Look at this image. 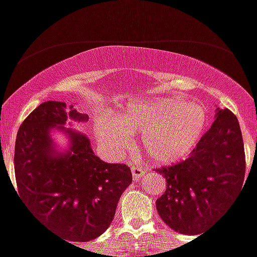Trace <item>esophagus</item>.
<instances>
[{
  "label": "esophagus",
  "mask_w": 257,
  "mask_h": 257,
  "mask_svg": "<svg viewBox=\"0 0 257 257\" xmlns=\"http://www.w3.org/2000/svg\"><path fill=\"white\" fill-rule=\"evenodd\" d=\"M131 171H132V176H133V180H135V181H138V180H140V178H141L145 173H146V171H145L142 167L132 166Z\"/></svg>",
  "instance_id": "1"
}]
</instances>
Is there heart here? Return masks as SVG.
<instances>
[{
  "label": "heart",
  "mask_w": 257,
  "mask_h": 257,
  "mask_svg": "<svg viewBox=\"0 0 257 257\" xmlns=\"http://www.w3.org/2000/svg\"><path fill=\"white\" fill-rule=\"evenodd\" d=\"M206 111L195 102L176 98L128 102L112 117L95 124L98 142L110 153L131 144L132 133L141 132V147L155 163H172L193 150L206 126Z\"/></svg>",
  "instance_id": "b5f03b06"
}]
</instances>
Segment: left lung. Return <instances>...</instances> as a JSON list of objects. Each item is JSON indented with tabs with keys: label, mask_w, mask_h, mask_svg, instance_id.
Instances as JSON below:
<instances>
[{
	"label": "left lung",
	"mask_w": 257,
	"mask_h": 257,
	"mask_svg": "<svg viewBox=\"0 0 257 257\" xmlns=\"http://www.w3.org/2000/svg\"><path fill=\"white\" fill-rule=\"evenodd\" d=\"M244 172L246 158L238 119L227 108H216L215 121L189 158L158 169L167 181L166 191L156 199L158 213L177 233L202 234L235 199Z\"/></svg>",
	"instance_id": "1"
}]
</instances>
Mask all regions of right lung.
Returning <instances> with one entry per match:
<instances>
[{
    "label": "right lung",
    "mask_w": 257,
    "mask_h": 257,
    "mask_svg": "<svg viewBox=\"0 0 257 257\" xmlns=\"http://www.w3.org/2000/svg\"><path fill=\"white\" fill-rule=\"evenodd\" d=\"M72 107L66 110L64 102L48 101L28 115L15 141V178L22 200L41 224L67 240L88 242L112 222L132 172L125 164L99 159L85 135L64 126L68 119L88 120ZM53 127L70 138L68 151L55 149Z\"/></svg>",
    "instance_id": "add662e5"
}]
</instances>
